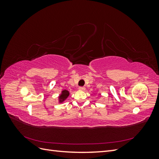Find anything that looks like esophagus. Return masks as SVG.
I'll use <instances>...</instances> for the list:
<instances>
[{"label":"esophagus","mask_w":159,"mask_h":159,"mask_svg":"<svg viewBox=\"0 0 159 159\" xmlns=\"http://www.w3.org/2000/svg\"><path fill=\"white\" fill-rule=\"evenodd\" d=\"M85 88L84 87H79V89L81 90V91H84L85 90Z\"/></svg>","instance_id":"esophagus-1"}]
</instances>
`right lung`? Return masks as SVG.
<instances>
[{
    "instance_id": "add662e5",
    "label": "right lung",
    "mask_w": 159,
    "mask_h": 159,
    "mask_svg": "<svg viewBox=\"0 0 159 159\" xmlns=\"http://www.w3.org/2000/svg\"><path fill=\"white\" fill-rule=\"evenodd\" d=\"M69 95H70V93L68 90L64 89L62 91L61 93L59 96V102L62 103L63 102H64V101L67 99V98L68 97Z\"/></svg>"
}]
</instances>
